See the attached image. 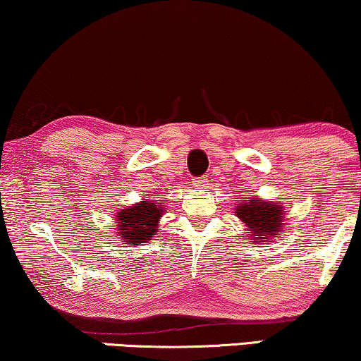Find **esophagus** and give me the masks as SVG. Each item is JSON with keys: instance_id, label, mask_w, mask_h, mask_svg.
Listing matches in <instances>:
<instances>
[{"instance_id": "obj_1", "label": "esophagus", "mask_w": 361, "mask_h": 361, "mask_svg": "<svg viewBox=\"0 0 361 361\" xmlns=\"http://www.w3.org/2000/svg\"><path fill=\"white\" fill-rule=\"evenodd\" d=\"M204 183H206V180L196 178L195 181H192V186H195V188H202V186H204Z\"/></svg>"}]
</instances>
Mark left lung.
<instances>
[{"instance_id": "1", "label": "left lung", "mask_w": 361, "mask_h": 361, "mask_svg": "<svg viewBox=\"0 0 361 361\" xmlns=\"http://www.w3.org/2000/svg\"><path fill=\"white\" fill-rule=\"evenodd\" d=\"M237 217L247 227V235L253 242H271L283 227V216L286 214L283 202L263 201L260 197H247L235 206Z\"/></svg>"}]
</instances>
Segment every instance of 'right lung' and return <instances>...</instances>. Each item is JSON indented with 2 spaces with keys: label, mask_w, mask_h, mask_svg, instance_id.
Masks as SVG:
<instances>
[{
  "label": "right lung",
  "mask_w": 361,
  "mask_h": 361,
  "mask_svg": "<svg viewBox=\"0 0 361 361\" xmlns=\"http://www.w3.org/2000/svg\"><path fill=\"white\" fill-rule=\"evenodd\" d=\"M164 214L160 202L144 200L128 206L116 216L119 237L129 245H144L157 233L159 219Z\"/></svg>",
  "instance_id": "right-lung-1"
}]
</instances>
